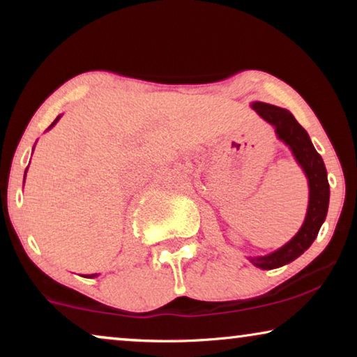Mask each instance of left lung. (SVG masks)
<instances>
[{
  "label": "left lung",
  "mask_w": 357,
  "mask_h": 357,
  "mask_svg": "<svg viewBox=\"0 0 357 357\" xmlns=\"http://www.w3.org/2000/svg\"><path fill=\"white\" fill-rule=\"evenodd\" d=\"M252 109L275 128L278 139H281L291 149L296 162L304 170L307 182H309V206H307L304 224L299 232L278 250L263 257L248 258L257 268L275 270V268L294 261L314 243L317 234L325 221L326 213H328L330 185L324 159L315 151L309 133L297 123L289 110L265 104V102H252Z\"/></svg>",
  "instance_id": "obj_1"
}]
</instances>
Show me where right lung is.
<instances>
[{"mask_svg":"<svg viewBox=\"0 0 357 357\" xmlns=\"http://www.w3.org/2000/svg\"><path fill=\"white\" fill-rule=\"evenodd\" d=\"M60 119H61V115H60V116H56V120H55V121H53V123L50 125V128H52V126H53V125H55V123H56V121H58V120H60ZM50 128H48V130H50ZM26 172H27V170H26ZM24 180H26V175H24ZM96 276H99V275H87L86 278H96Z\"/></svg>","mask_w":357,"mask_h":357,"instance_id":"right-lung-1","label":"right lung"}]
</instances>
